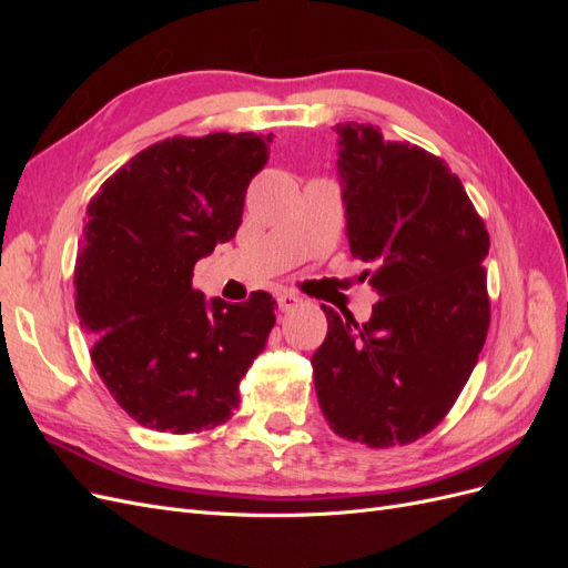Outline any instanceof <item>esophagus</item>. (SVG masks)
I'll list each match as a JSON object with an SVG mask.
<instances>
[{
    "instance_id": "obj_1",
    "label": "esophagus",
    "mask_w": 568,
    "mask_h": 568,
    "mask_svg": "<svg viewBox=\"0 0 568 568\" xmlns=\"http://www.w3.org/2000/svg\"><path fill=\"white\" fill-rule=\"evenodd\" d=\"M301 303H303V301H301L296 294H291V291H282V294H277V305H280L282 313L294 311V307H298Z\"/></svg>"
}]
</instances>
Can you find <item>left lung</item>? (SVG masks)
<instances>
[{
  "instance_id": "1",
  "label": "left lung",
  "mask_w": 568,
  "mask_h": 568,
  "mask_svg": "<svg viewBox=\"0 0 568 568\" xmlns=\"http://www.w3.org/2000/svg\"><path fill=\"white\" fill-rule=\"evenodd\" d=\"M351 253L376 265L367 322L324 307L311 357L322 415L369 448L407 445L448 415L484 348L490 236L457 175L374 125H336ZM369 272H365L367 277Z\"/></svg>"
}]
</instances>
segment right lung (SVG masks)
Here are the masks:
<instances>
[{
    "instance_id": "add662e5",
    "label": "right lung",
    "mask_w": 568,
    "mask_h": 568,
    "mask_svg": "<svg viewBox=\"0 0 568 568\" xmlns=\"http://www.w3.org/2000/svg\"><path fill=\"white\" fill-rule=\"evenodd\" d=\"M272 134L173 136L136 153L88 205L75 311L92 363L142 426L192 434L225 424L265 348L274 301L205 298L194 265L234 239Z\"/></svg>"
}]
</instances>
